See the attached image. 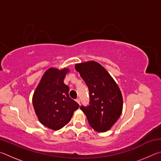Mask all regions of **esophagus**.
Instances as JSON below:
<instances>
[{"mask_svg":"<svg viewBox=\"0 0 161 161\" xmlns=\"http://www.w3.org/2000/svg\"><path fill=\"white\" fill-rule=\"evenodd\" d=\"M76 102H77L79 104H80V99H76Z\"/></svg>","mask_w":161,"mask_h":161,"instance_id":"esophagus-1","label":"esophagus"}]
</instances>
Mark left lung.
Listing matches in <instances>:
<instances>
[{"label":"left lung","instance_id":"8db88e82","mask_svg":"<svg viewBox=\"0 0 161 161\" xmlns=\"http://www.w3.org/2000/svg\"><path fill=\"white\" fill-rule=\"evenodd\" d=\"M89 92L88 106L81 105L89 125L98 132H105L119 119L123 98L119 87L102 65L94 61L75 64Z\"/></svg>","mask_w":161,"mask_h":161}]
</instances>
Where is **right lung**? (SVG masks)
Segmentation results:
<instances>
[{
    "label": "right lung",
    "instance_id": "add662e5",
    "mask_svg": "<svg viewBox=\"0 0 161 161\" xmlns=\"http://www.w3.org/2000/svg\"><path fill=\"white\" fill-rule=\"evenodd\" d=\"M68 69L50 68L42 76L32 97L37 118L45 126L54 130L64 127L80 105L69 96V86L63 83Z\"/></svg>",
    "mask_w": 161,
    "mask_h": 161
}]
</instances>
